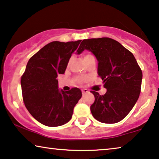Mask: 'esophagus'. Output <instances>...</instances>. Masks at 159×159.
<instances>
[{"label": "esophagus", "instance_id": "esophagus-1", "mask_svg": "<svg viewBox=\"0 0 159 159\" xmlns=\"http://www.w3.org/2000/svg\"><path fill=\"white\" fill-rule=\"evenodd\" d=\"M89 92V91L87 90V89H82V93H83V95H84L85 93H88Z\"/></svg>", "mask_w": 159, "mask_h": 159}]
</instances>
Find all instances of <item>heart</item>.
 I'll return each instance as SVG.
<instances>
[{"mask_svg":"<svg viewBox=\"0 0 159 159\" xmlns=\"http://www.w3.org/2000/svg\"><path fill=\"white\" fill-rule=\"evenodd\" d=\"M91 57H93V55L90 54V53H84V55H83V60H86L87 59H89V58Z\"/></svg>","mask_w":159,"mask_h":159,"instance_id":"b5f03b06","label":"heart"}]
</instances>
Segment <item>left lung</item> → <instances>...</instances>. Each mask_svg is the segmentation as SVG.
<instances>
[{
    "mask_svg": "<svg viewBox=\"0 0 159 159\" xmlns=\"http://www.w3.org/2000/svg\"><path fill=\"white\" fill-rule=\"evenodd\" d=\"M90 51L98 61L97 73L107 92L91 91L95 101L91 106L93 117L102 123L123 120L138 101L143 73L133 53L120 42L108 37L84 39L77 50Z\"/></svg>",
    "mask_w": 159,
    "mask_h": 159,
    "instance_id": "8db88e82",
    "label": "left lung"
}]
</instances>
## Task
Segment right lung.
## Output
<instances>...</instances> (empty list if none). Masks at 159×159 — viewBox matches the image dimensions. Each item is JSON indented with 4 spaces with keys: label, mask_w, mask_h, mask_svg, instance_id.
I'll return each mask as SVG.
<instances>
[{
    "label": "right lung",
    "mask_w": 159,
    "mask_h": 159,
    "mask_svg": "<svg viewBox=\"0 0 159 159\" xmlns=\"http://www.w3.org/2000/svg\"><path fill=\"white\" fill-rule=\"evenodd\" d=\"M81 40L52 42L30 58L21 79L24 104L36 120L48 127L70 121L82 97L79 88L58 89V74H63L71 55Z\"/></svg>",
    "instance_id": "right-lung-1"
}]
</instances>
